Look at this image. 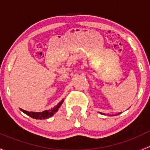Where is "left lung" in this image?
Masks as SVG:
<instances>
[{"label": "left lung", "instance_id": "1", "mask_svg": "<svg viewBox=\"0 0 150 150\" xmlns=\"http://www.w3.org/2000/svg\"><path fill=\"white\" fill-rule=\"evenodd\" d=\"M101 113V114H104V113ZM120 113H119V114H120Z\"/></svg>", "mask_w": 150, "mask_h": 150}]
</instances>
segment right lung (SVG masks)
Returning <instances> with one entry per match:
<instances>
[{
    "mask_svg": "<svg viewBox=\"0 0 150 150\" xmlns=\"http://www.w3.org/2000/svg\"><path fill=\"white\" fill-rule=\"evenodd\" d=\"M63 101H64V99H62V100L53 108H52V109L50 110H46V111H42V112H31V111L29 112V111H25V110L21 109V108H20V110H21L22 112L26 113V115L29 116L30 117L33 118V119H46L52 117V116L54 115V113H55L58 111V108H59V107H60V105H62Z\"/></svg>",
    "mask_w": 150,
    "mask_h": 150,
    "instance_id": "right-lung-1",
    "label": "right lung"
}]
</instances>
